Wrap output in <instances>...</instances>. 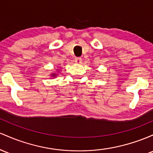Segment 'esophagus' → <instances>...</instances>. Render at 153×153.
I'll return each instance as SVG.
<instances>
[{
	"label": "esophagus",
	"mask_w": 153,
	"mask_h": 153,
	"mask_svg": "<svg viewBox=\"0 0 153 153\" xmlns=\"http://www.w3.org/2000/svg\"><path fill=\"white\" fill-rule=\"evenodd\" d=\"M74 61H75V63H82V60L80 57H76L74 58Z\"/></svg>",
	"instance_id": "esophagus-1"
}]
</instances>
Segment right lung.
Listing matches in <instances>:
<instances>
[{"label": "right lung", "mask_w": 153, "mask_h": 153, "mask_svg": "<svg viewBox=\"0 0 153 153\" xmlns=\"http://www.w3.org/2000/svg\"><path fill=\"white\" fill-rule=\"evenodd\" d=\"M54 75V76H55V75H56V74H53Z\"/></svg>", "instance_id": "1"}]
</instances>
